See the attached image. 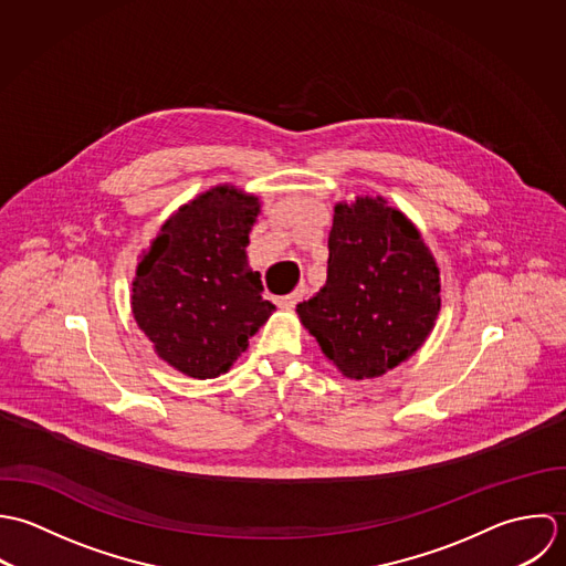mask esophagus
I'll return each instance as SVG.
<instances>
[{
  "label": "esophagus",
  "instance_id": "1",
  "mask_svg": "<svg viewBox=\"0 0 566 566\" xmlns=\"http://www.w3.org/2000/svg\"><path fill=\"white\" fill-rule=\"evenodd\" d=\"M302 297H304V289H295L293 293L277 297L275 304H277L280 308H295V306L302 302Z\"/></svg>",
  "mask_w": 566,
  "mask_h": 566
}]
</instances>
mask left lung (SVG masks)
<instances>
[{
    "mask_svg": "<svg viewBox=\"0 0 566 566\" xmlns=\"http://www.w3.org/2000/svg\"><path fill=\"white\" fill-rule=\"evenodd\" d=\"M328 249V280L297 315L343 376H382L436 326V258L416 226L382 197L337 203Z\"/></svg>",
    "mask_w": 566,
    "mask_h": 566,
    "instance_id": "8db88e82",
    "label": "left lung"
}]
</instances>
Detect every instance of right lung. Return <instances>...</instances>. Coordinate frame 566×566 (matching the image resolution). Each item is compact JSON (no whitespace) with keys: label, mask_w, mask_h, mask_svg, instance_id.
<instances>
[{"label":"right lung","mask_w":566,"mask_h":566,"mask_svg":"<svg viewBox=\"0 0 566 566\" xmlns=\"http://www.w3.org/2000/svg\"><path fill=\"white\" fill-rule=\"evenodd\" d=\"M260 201L214 186L181 206L142 253L133 317L159 358L190 378L229 371L275 306L247 262Z\"/></svg>","instance_id":"right-lung-1"}]
</instances>
